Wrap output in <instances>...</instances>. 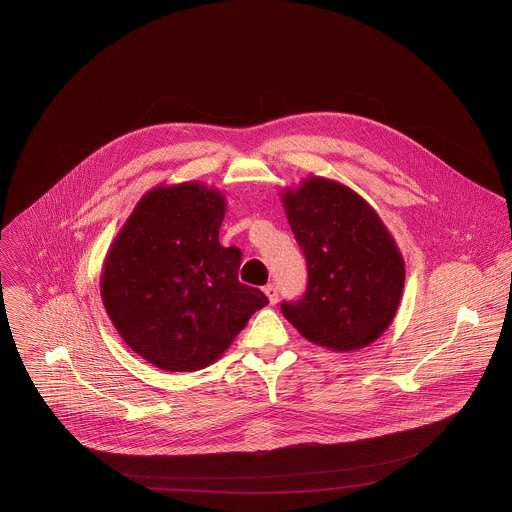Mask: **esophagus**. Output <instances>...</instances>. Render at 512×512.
Here are the masks:
<instances>
[{"label": "esophagus", "instance_id": "1", "mask_svg": "<svg viewBox=\"0 0 512 512\" xmlns=\"http://www.w3.org/2000/svg\"><path fill=\"white\" fill-rule=\"evenodd\" d=\"M265 293H267L268 303H270V305H276V303H278V288H276L274 284L265 286Z\"/></svg>", "mask_w": 512, "mask_h": 512}]
</instances>
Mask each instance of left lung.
<instances>
[{
  "label": "left lung",
  "mask_w": 512,
  "mask_h": 512,
  "mask_svg": "<svg viewBox=\"0 0 512 512\" xmlns=\"http://www.w3.org/2000/svg\"><path fill=\"white\" fill-rule=\"evenodd\" d=\"M280 199L309 270L307 292L282 303V315L305 340L332 351L378 340L405 288V261L386 224L361 195L322 176Z\"/></svg>",
  "instance_id": "1"
}]
</instances>
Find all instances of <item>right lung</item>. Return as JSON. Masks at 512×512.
I'll return each mask as SVG.
<instances>
[{"instance_id": "1", "label": "right lung", "mask_w": 512, "mask_h": 512, "mask_svg": "<svg viewBox=\"0 0 512 512\" xmlns=\"http://www.w3.org/2000/svg\"><path fill=\"white\" fill-rule=\"evenodd\" d=\"M226 199L201 182L149 190L107 251L99 292L126 345L167 372L213 365L267 295L238 280L222 247Z\"/></svg>"}]
</instances>
